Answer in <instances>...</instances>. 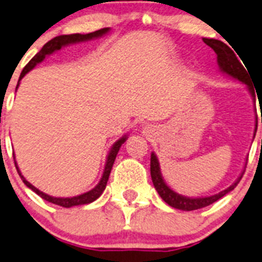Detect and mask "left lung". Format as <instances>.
Wrapping results in <instances>:
<instances>
[{"label":"left lung","mask_w":262,"mask_h":262,"mask_svg":"<svg viewBox=\"0 0 262 262\" xmlns=\"http://www.w3.org/2000/svg\"><path fill=\"white\" fill-rule=\"evenodd\" d=\"M204 43L207 46H209L216 54V60H218V64L221 71L226 72L227 75L232 76L233 78H237L238 81L244 82L248 86L250 91H253L250 86V77L247 75V71L245 70V67L242 66V63L239 62L238 58L236 57L234 52L229 48L227 44H224L223 41L221 40H216V39H203ZM257 130V124H256V128H255V133ZM150 176H152V181L153 185H155L156 190L157 192L160 194V196L167 203L170 207L176 208V209H180V210H196L200 209V208H204L208 207V205L213 204L215 203L216 200H219L221 198H223L224 195L228 194L229 191L234 189V187L238 185L239 180L242 179H238L233 185L228 187V189L223 190V191L218 192V194L212 195V196H207V198H186V196H182V195L178 194L175 192L173 190H171L170 187L166 185V182L163 181L162 176H161V170H160V163H158L157 157H156L155 153L150 155Z\"/></svg>","instance_id":"left-lung-1"}]
</instances>
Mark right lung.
I'll list each match as a JSON object with an SVG mask.
<instances>
[{
	"mask_svg": "<svg viewBox=\"0 0 262 262\" xmlns=\"http://www.w3.org/2000/svg\"><path fill=\"white\" fill-rule=\"evenodd\" d=\"M109 30H110L109 28H104V29H100V30H96V31H94V33H90V34H71V35H59V36H57V38L52 39V40H49L48 43H47L46 46L41 48L40 52L36 53V54L31 58L30 62H29L28 64L24 67L18 81H20L21 78H23L24 76L29 72V71L33 70V68L35 67L38 63H40L41 60L47 57V55L52 54V53L55 52V50H59L62 47L68 46V44L80 43V41H86V40H91V39H94V38H99V36H102L104 34H106ZM17 86H18V83H17ZM125 141H126V136H124V137H121L120 139H118L114 144H113L112 149H110V152H109V156H107L106 163H105L104 173H102V178H101V180H100L99 184H97L94 189L90 190V191L84 192V194L77 195V196H73V198H54V196H49V195L44 194V192H41L40 190L36 189L35 186H33L30 182L25 180V178L21 175L20 170H18L16 162H15V166H16V170H17L18 175H20L21 180L24 181V184H25L29 189L33 190L34 192H36L39 196L43 198L44 200H47V202L53 203V204L59 205V207H63V208H71V207H75V205L89 204V203H92L94 200H96L97 198L102 194V191L105 190V187H106L110 172H112L113 165H114L116 155H118V152H119V148L121 147V144H123Z\"/></svg>",
	"mask_w": 262,
	"mask_h": 262,
	"instance_id": "add662e5",
	"label": "right lung"
}]
</instances>
